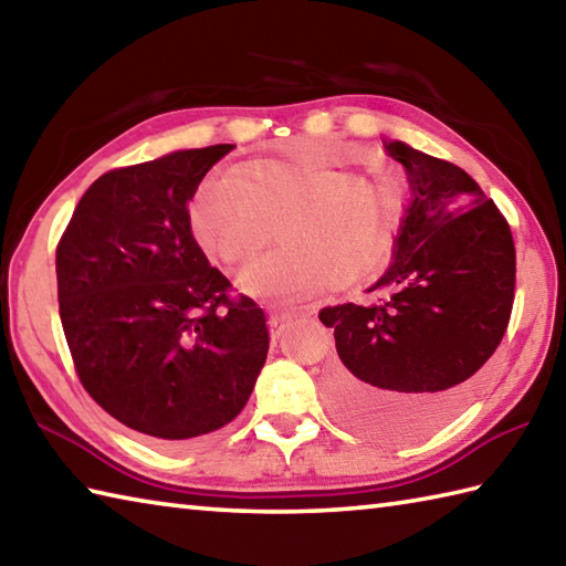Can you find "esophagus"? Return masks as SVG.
Returning <instances> with one entry per match:
<instances>
[{
	"instance_id": "esophagus-1",
	"label": "esophagus",
	"mask_w": 566,
	"mask_h": 566,
	"mask_svg": "<svg viewBox=\"0 0 566 566\" xmlns=\"http://www.w3.org/2000/svg\"><path fill=\"white\" fill-rule=\"evenodd\" d=\"M304 314H308V308H302V312H276V314H272L270 316V331H272V336L274 338H280L286 328H290V324L292 321L296 318V316H304Z\"/></svg>"
}]
</instances>
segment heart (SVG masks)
<instances>
[{
  "label": "heart",
  "instance_id": "b5f03b06",
  "mask_svg": "<svg viewBox=\"0 0 566 566\" xmlns=\"http://www.w3.org/2000/svg\"><path fill=\"white\" fill-rule=\"evenodd\" d=\"M280 218L282 248L240 274L252 294H296L328 280H360L390 248L395 201L380 184L346 166L294 151L210 174L191 203L198 245L232 268L264 248Z\"/></svg>",
  "mask_w": 566,
  "mask_h": 566
}]
</instances>
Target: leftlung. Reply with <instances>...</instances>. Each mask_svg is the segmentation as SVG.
Instances as JSON below:
<instances>
[{
	"instance_id": "left-lung-1",
	"label": "left lung",
	"mask_w": 566,
	"mask_h": 566,
	"mask_svg": "<svg viewBox=\"0 0 566 566\" xmlns=\"http://www.w3.org/2000/svg\"><path fill=\"white\" fill-rule=\"evenodd\" d=\"M412 188L380 304L318 314L338 363L328 402L343 424L380 441H412L469 400L505 336L515 298V242L505 216L457 164L385 144Z\"/></svg>"
}]
</instances>
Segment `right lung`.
<instances>
[{
  "label": "right lung",
  "mask_w": 566,
  "mask_h": 566,
  "mask_svg": "<svg viewBox=\"0 0 566 566\" xmlns=\"http://www.w3.org/2000/svg\"><path fill=\"white\" fill-rule=\"evenodd\" d=\"M232 144L99 176L55 248L77 378L117 422L179 447L230 424L268 360V316L232 296L191 232V201Z\"/></svg>",
  "instance_id": "1"
}]
</instances>
